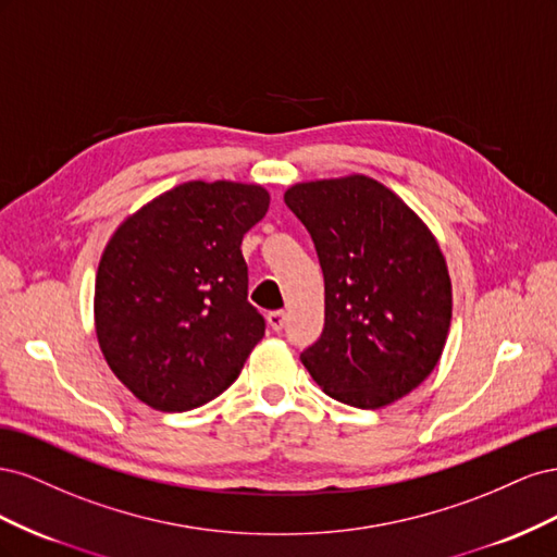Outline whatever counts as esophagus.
Instances as JSON below:
<instances>
[{
    "instance_id": "esophagus-1",
    "label": "esophagus",
    "mask_w": 557,
    "mask_h": 557,
    "mask_svg": "<svg viewBox=\"0 0 557 557\" xmlns=\"http://www.w3.org/2000/svg\"><path fill=\"white\" fill-rule=\"evenodd\" d=\"M267 323H269V327H272L274 332L283 330V325H285V311H269L267 313Z\"/></svg>"
}]
</instances>
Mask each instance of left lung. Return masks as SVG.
Wrapping results in <instances>:
<instances>
[{
    "label": "left lung",
    "instance_id": "8db88e82",
    "mask_svg": "<svg viewBox=\"0 0 557 557\" xmlns=\"http://www.w3.org/2000/svg\"><path fill=\"white\" fill-rule=\"evenodd\" d=\"M325 276V327L299 360L336 401L381 409L440 362L453 288L440 242L372 176L301 181L283 195Z\"/></svg>",
    "mask_w": 557,
    "mask_h": 557
}]
</instances>
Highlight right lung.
<instances>
[{
	"label": "right lung",
	"instance_id": "add662e5",
	"mask_svg": "<svg viewBox=\"0 0 557 557\" xmlns=\"http://www.w3.org/2000/svg\"><path fill=\"white\" fill-rule=\"evenodd\" d=\"M260 183L188 181L115 227L95 276V332L115 379L158 411H190L237 381L264 336L248 305L244 234Z\"/></svg>",
	"mask_w": 557,
	"mask_h": 557
}]
</instances>
